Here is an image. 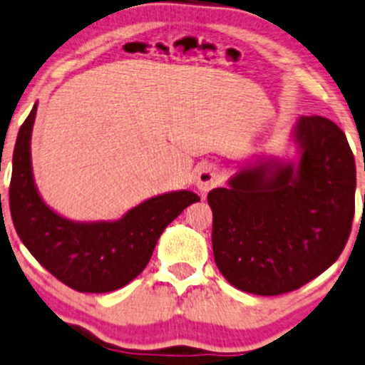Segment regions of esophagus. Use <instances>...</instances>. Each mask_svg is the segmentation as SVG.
I'll return each mask as SVG.
<instances>
[{
    "label": "esophagus",
    "mask_w": 365,
    "mask_h": 365,
    "mask_svg": "<svg viewBox=\"0 0 365 365\" xmlns=\"http://www.w3.org/2000/svg\"><path fill=\"white\" fill-rule=\"evenodd\" d=\"M218 183H220V171H218V168L215 164H202L197 170V175H195V187L199 189V192L206 194L213 187H217Z\"/></svg>",
    "instance_id": "34e87169"
}]
</instances>
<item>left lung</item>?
Here are the masks:
<instances>
[{
	"instance_id": "left-lung-1",
	"label": "left lung",
	"mask_w": 365,
	"mask_h": 365,
	"mask_svg": "<svg viewBox=\"0 0 365 365\" xmlns=\"http://www.w3.org/2000/svg\"><path fill=\"white\" fill-rule=\"evenodd\" d=\"M297 168L276 160L210 190L215 264L231 285L255 295L301 289L336 262L355 215V159L325 117L295 125Z\"/></svg>"
}]
</instances>
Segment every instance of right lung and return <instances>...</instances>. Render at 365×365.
I'll return each instance as SVG.
<instances>
[{"label":"right lung","instance_id":"add662e5","mask_svg":"<svg viewBox=\"0 0 365 365\" xmlns=\"http://www.w3.org/2000/svg\"><path fill=\"white\" fill-rule=\"evenodd\" d=\"M36 105L21 125L14 148L10 213L31 255L78 292H112L133 282L150 260L164 229L197 194L180 190L141 202L117 222L78 224L53 213L38 195L31 171V131Z\"/></svg>","mask_w":365,"mask_h":365}]
</instances>
